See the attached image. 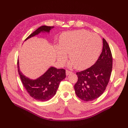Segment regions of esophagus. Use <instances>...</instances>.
<instances>
[{"label":"esophagus","instance_id":"34e87169","mask_svg":"<svg viewBox=\"0 0 128 128\" xmlns=\"http://www.w3.org/2000/svg\"><path fill=\"white\" fill-rule=\"evenodd\" d=\"M71 73H72V72L68 70H66V75H68L69 74H70Z\"/></svg>","mask_w":128,"mask_h":128}]
</instances>
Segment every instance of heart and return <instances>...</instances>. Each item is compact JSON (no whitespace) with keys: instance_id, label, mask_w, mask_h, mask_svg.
I'll return each instance as SVG.
<instances>
[{"instance_id":"1","label":"heart","mask_w":128,"mask_h":128,"mask_svg":"<svg viewBox=\"0 0 128 128\" xmlns=\"http://www.w3.org/2000/svg\"><path fill=\"white\" fill-rule=\"evenodd\" d=\"M102 48V40L97 34L85 30L62 34L60 37L56 53L58 60L62 64L69 54L70 66L78 70L88 68L98 59Z\"/></svg>"}]
</instances>
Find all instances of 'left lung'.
Returning <instances> with one entry per match:
<instances>
[{
	"mask_svg": "<svg viewBox=\"0 0 128 128\" xmlns=\"http://www.w3.org/2000/svg\"><path fill=\"white\" fill-rule=\"evenodd\" d=\"M102 51L96 63L86 70L77 72L78 80L75 84L76 94L84 102L99 98L110 81L113 58L109 45L103 38Z\"/></svg>",
	"mask_w": 128,
	"mask_h": 128,
	"instance_id": "left-lung-1",
	"label": "left lung"
}]
</instances>
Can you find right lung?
Instances as JSON below:
<instances>
[{"label":"right lung","mask_w":128,"mask_h":128,"mask_svg":"<svg viewBox=\"0 0 128 128\" xmlns=\"http://www.w3.org/2000/svg\"><path fill=\"white\" fill-rule=\"evenodd\" d=\"M54 26H42L38 28L27 37L25 40L38 34L40 32H49ZM18 70L22 83L29 95L38 101L45 102L51 99L56 94L61 81L65 78L64 69L51 67L43 75L36 80H30L20 72L18 60Z\"/></svg>","instance_id":"1"}]
</instances>
